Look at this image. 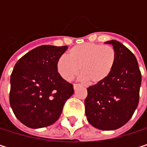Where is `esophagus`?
Instances as JSON below:
<instances>
[{"instance_id":"esophagus-1","label":"esophagus","mask_w":147,"mask_h":147,"mask_svg":"<svg viewBox=\"0 0 147 147\" xmlns=\"http://www.w3.org/2000/svg\"><path fill=\"white\" fill-rule=\"evenodd\" d=\"M73 87H74V89H76L77 87H79V84H77V83H75L73 85Z\"/></svg>"}]
</instances>
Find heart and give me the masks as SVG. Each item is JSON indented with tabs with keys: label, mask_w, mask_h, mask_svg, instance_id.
Returning a JSON list of instances; mask_svg holds the SVG:
<instances>
[{
	"label": "heart",
	"mask_w": 147,
	"mask_h": 147,
	"mask_svg": "<svg viewBox=\"0 0 147 147\" xmlns=\"http://www.w3.org/2000/svg\"><path fill=\"white\" fill-rule=\"evenodd\" d=\"M117 61L113 47L94 42L76 45L68 52V57L58 59L56 67L66 81H71L79 73L90 84L105 82L111 74Z\"/></svg>",
	"instance_id": "b5f03b06"
}]
</instances>
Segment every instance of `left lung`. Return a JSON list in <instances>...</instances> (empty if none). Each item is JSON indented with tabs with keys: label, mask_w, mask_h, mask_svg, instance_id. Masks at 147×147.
Returning a JSON list of instances; mask_svg holds the SVG:
<instances>
[{
	"label": "left lung",
	"mask_w": 147,
	"mask_h": 147,
	"mask_svg": "<svg viewBox=\"0 0 147 147\" xmlns=\"http://www.w3.org/2000/svg\"><path fill=\"white\" fill-rule=\"evenodd\" d=\"M105 43L111 44L116 50V65L105 82L88 88L85 113L94 128L114 130L129 121L138 106L141 73L129 48L116 40Z\"/></svg>",
	"instance_id": "left-lung-1"
}]
</instances>
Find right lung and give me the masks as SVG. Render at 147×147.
Returning a JSON list of instances; mask_svg holds the SVG:
<instances>
[{
	"label": "right lung",
	"instance_id": "right-lung-1",
	"mask_svg": "<svg viewBox=\"0 0 147 147\" xmlns=\"http://www.w3.org/2000/svg\"><path fill=\"white\" fill-rule=\"evenodd\" d=\"M67 48L40 46L14 65L9 100L16 117L25 126L40 129L54 123L74 94L73 85L62 78L56 67L58 59Z\"/></svg>",
	"mask_w": 147,
	"mask_h": 147
}]
</instances>
